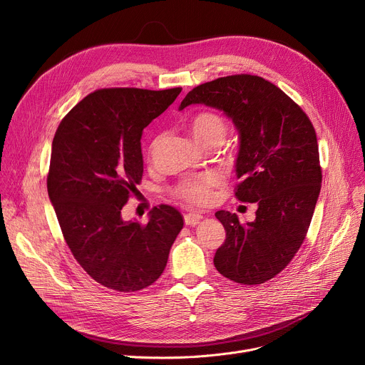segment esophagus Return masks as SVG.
<instances>
[{
	"instance_id": "34e87169",
	"label": "esophagus",
	"mask_w": 365,
	"mask_h": 365,
	"mask_svg": "<svg viewBox=\"0 0 365 365\" xmlns=\"http://www.w3.org/2000/svg\"><path fill=\"white\" fill-rule=\"evenodd\" d=\"M202 220V216L200 213H186L185 215V225L195 226Z\"/></svg>"
}]
</instances>
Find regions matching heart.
I'll return each mask as SVG.
<instances>
[{"label": "heart", "mask_w": 365, "mask_h": 365, "mask_svg": "<svg viewBox=\"0 0 365 365\" xmlns=\"http://www.w3.org/2000/svg\"><path fill=\"white\" fill-rule=\"evenodd\" d=\"M190 131H192L195 140L202 146L207 143H223L227 134V124L222 115L216 112L204 110L197 113L190 123ZM160 138H155L152 142V148H155ZM222 183V176L219 173H207L204 176L187 179L176 187V195L195 205H205L213 198V189Z\"/></svg>", "instance_id": "1"}]
</instances>
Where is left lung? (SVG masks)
Listing matches in <instances>:
<instances>
[{"mask_svg":"<svg viewBox=\"0 0 365 365\" xmlns=\"http://www.w3.org/2000/svg\"><path fill=\"white\" fill-rule=\"evenodd\" d=\"M197 103L232 120L240 134L235 197L257 204L256 219L245 225L235 213H216L226 240L215 266L238 284H263L292 262L309 229L322 180L315 128L297 103L257 75L204 83L179 110Z\"/></svg>","mask_w":365,"mask_h":365,"instance_id":"1","label":"left lung"}]
</instances>
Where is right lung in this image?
<instances>
[{
  "label": "right lung",
  "instance_id": "add662e5",
  "mask_svg": "<svg viewBox=\"0 0 365 365\" xmlns=\"http://www.w3.org/2000/svg\"><path fill=\"white\" fill-rule=\"evenodd\" d=\"M180 91L102 88L73 106L56 130L48 198L73 257L108 289L130 293L155 282L183 227L170 205L153 208L146 225L121 216L142 180L143 128Z\"/></svg>",
  "mask_w": 365,
  "mask_h": 365
}]
</instances>
